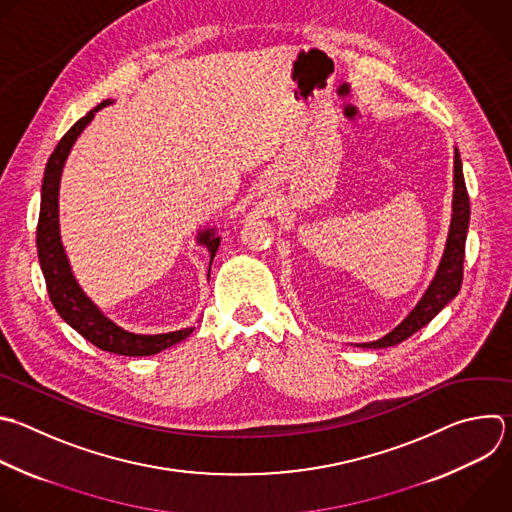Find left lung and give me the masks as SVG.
<instances>
[{"instance_id":"1","label":"left lung","mask_w":512,"mask_h":512,"mask_svg":"<svg viewBox=\"0 0 512 512\" xmlns=\"http://www.w3.org/2000/svg\"><path fill=\"white\" fill-rule=\"evenodd\" d=\"M468 219H470V201L468 191L462 175V160L456 150L454 154V203H452V223L450 233L446 241V251L440 263V269L426 291V295L420 299L416 309L386 337L378 339L372 344H362L364 348H388L396 346L404 339H408L412 333H416L420 327H424L432 317L460 291L462 277H464V245H466V231H468Z\"/></svg>"}]
</instances>
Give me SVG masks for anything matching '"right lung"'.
Instances as JSON below:
<instances>
[{"label":"right lung","mask_w":512,"mask_h":512,"mask_svg":"<svg viewBox=\"0 0 512 512\" xmlns=\"http://www.w3.org/2000/svg\"><path fill=\"white\" fill-rule=\"evenodd\" d=\"M110 104L108 100L100 102L94 110H90L86 116H82L56 144L54 152L48 158L44 183H42V203H40V219H38V231H36V245H38V257L40 267L46 279V287L50 293V299L60 313V317L72 325L84 339L96 348L118 354V356H154L170 346L183 342L185 337L193 333V329H181L170 331L160 335H136L120 329L110 319H106L98 307L82 293L76 279L72 277L66 253L60 243V231H58V189H60V175L62 166L66 162V156L78 138V134L86 128V124L92 120L94 112ZM199 241L207 245L211 251V261L219 249V237L215 233L205 231L199 235Z\"/></svg>","instance_id":"right-lung-1"}]
</instances>
